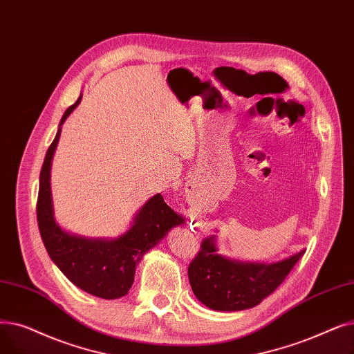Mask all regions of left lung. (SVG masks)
Masks as SVG:
<instances>
[{"mask_svg":"<svg viewBox=\"0 0 354 354\" xmlns=\"http://www.w3.org/2000/svg\"><path fill=\"white\" fill-rule=\"evenodd\" d=\"M214 238L201 242V249L189 265V281L200 302L216 311H241L258 306L287 278L306 254L275 263H248L216 254Z\"/></svg>","mask_w":354,"mask_h":354,"instance_id":"left-lung-1","label":"left lung"}]
</instances>
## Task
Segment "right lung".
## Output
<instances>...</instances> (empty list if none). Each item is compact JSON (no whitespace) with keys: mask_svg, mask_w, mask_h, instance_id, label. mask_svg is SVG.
<instances>
[{"mask_svg":"<svg viewBox=\"0 0 354 354\" xmlns=\"http://www.w3.org/2000/svg\"><path fill=\"white\" fill-rule=\"evenodd\" d=\"M80 99L82 95L66 109L60 125ZM59 137L60 128L47 149L40 171L37 223L43 243L52 261L77 288L104 299L121 298L132 287L141 258L184 221L165 203L161 194H156L141 207L131 229L116 239H85L62 230L55 222L50 194V165Z\"/></svg>","mask_w":354,"mask_h":354,"instance_id":"right-lung-1","label":"right lung"}]
</instances>
